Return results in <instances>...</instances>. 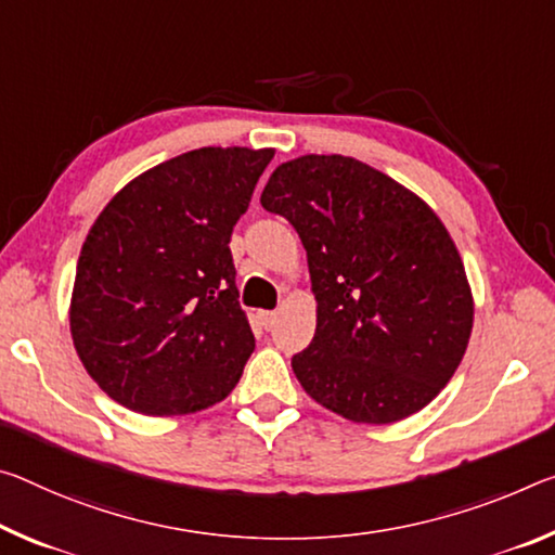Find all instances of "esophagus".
Instances as JSON below:
<instances>
[{"label":"esophagus","mask_w":555,"mask_h":555,"mask_svg":"<svg viewBox=\"0 0 555 555\" xmlns=\"http://www.w3.org/2000/svg\"><path fill=\"white\" fill-rule=\"evenodd\" d=\"M276 319H279L276 311H259V321H261V325H263V328H267V331L274 328Z\"/></svg>","instance_id":"esophagus-1"}]
</instances>
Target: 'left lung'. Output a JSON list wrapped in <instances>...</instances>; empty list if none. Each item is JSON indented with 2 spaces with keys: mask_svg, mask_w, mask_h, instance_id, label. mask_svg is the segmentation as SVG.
<instances>
[{
  "mask_svg": "<svg viewBox=\"0 0 555 555\" xmlns=\"http://www.w3.org/2000/svg\"><path fill=\"white\" fill-rule=\"evenodd\" d=\"M261 207L301 236L315 296L311 346L292 358L301 388L363 425L415 415L452 380L474 298L435 209L346 155L281 163Z\"/></svg>",
  "mask_w": 555,
  "mask_h": 555,
  "instance_id": "obj_1",
  "label": "left lung"
}]
</instances>
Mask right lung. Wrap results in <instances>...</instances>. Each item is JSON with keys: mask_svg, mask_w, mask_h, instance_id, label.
I'll use <instances>...</instances> for the list:
<instances>
[{"mask_svg": "<svg viewBox=\"0 0 555 555\" xmlns=\"http://www.w3.org/2000/svg\"><path fill=\"white\" fill-rule=\"evenodd\" d=\"M274 151L199 147L130 180L81 246L74 348L122 408L190 415L240 383L254 333L236 298L232 230Z\"/></svg>", "mask_w": 555, "mask_h": 555, "instance_id": "1", "label": "right lung"}]
</instances>
